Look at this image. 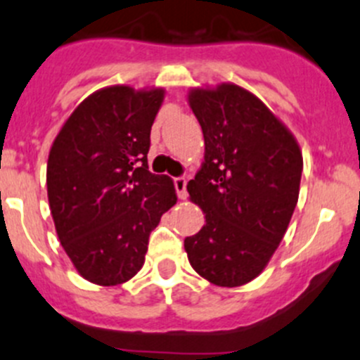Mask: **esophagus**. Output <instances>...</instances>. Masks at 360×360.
Returning a JSON list of instances; mask_svg holds the SVG:
<instances>
[{"label":"esophagus","mask_w":360,"mask_h":360,"mask_svg":"<svg viewBox=\"0 0 360 360\" xmlns=\"http://www.w3.org/2000/svg\"><path fill=\"white\" fill-rule=\"evenodd\" d=\"M175 188H176V194H179L180 199L187 198V180L185 179H175Z\"/></svg>","instance_id":"34e87169"}]
</instances>
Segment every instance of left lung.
<instances>
[{"label":"left lung","mask_w":360,"mask_h":360,"mask_svg":"<svg viewBox=\"0 0 360 360\" xmlns=\"http://www.w3.org/2000/svg\"><path fill=\"white\" fill-rule=\"evenodd\" d=\"M187 101L205 138V161L187 191L206 222L185 238V252L210 283L241 287L264 271L285 236L300 198L301 147L241 85L192 87Z\"/></svg>","instance_id":"obj_1"}]
</instances>
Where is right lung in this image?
I'll return each instance as SVG.
<instances>
[{
  "label": "right lung",
  "mask_w": 360,
  "mask_h": 360,
  "mask_svg": "<svg viewBox=\"0 0 360 360\" xmlns=\"http://www.w3.org/2000/svg\"><path fill=\"white\" fill-rule=\"evenodd\" d=\"M165 87L110 85L71 112L52 143L47 195L56 233L82 278H133L148 236L176 202L175 184L148 172L150 129Z\"/></svg>",
  "instance_id": "1"
}]
</instances>
